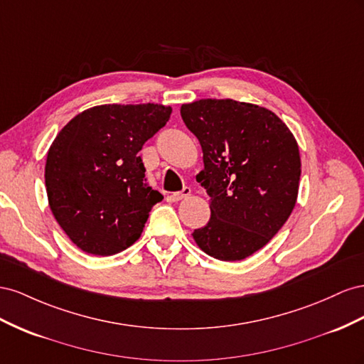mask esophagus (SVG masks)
<instances>
[{
    "label": "esophagus",
    "instance_id": "1",
    "mask_svg": "<svg viewBox=\"0 0 364 364\" xmlns=\"http://www.w3.org/2000/svg\"><path fill=\"white\" fill-rule=\"evenodd\" d=\"M189 195H191V188H183L181 192L172 193V195L169 196V198H171V201H173V203H178V201H181V200H184V198H188Z\"/></svg>",
    "mask_w": 364,
    "mask_h": 364
}]
</instances>
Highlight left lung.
<instances>
[{"mask_svg":"<svg viewBox=\"0 0 364 364\" xmlns=\"http://www.w3.org/2000/svg\"><path fill=\"white\" fill-rule=\"evenodd\" d=\"M180 112L200 140L204 169L196 181L210 196V220L193 240L215 259L242 261L267 245L294 209L297 141L273 111L253 103L201 99Z\"/></svg>","mask_w":364,"mask_h":364,"instance_id":"obj_1","label":"left lung"}]
</instances>
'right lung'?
<instances>
[{
	"mask_svg": "<svg viewBox=\"0 0 364 364\" xmlns=\"http://www.w3.org/2000/svg\"><path fill=\"white\" fill-rule=\"evenodd\" d=\"M159 103L100 105L73 117L51 143L46 188L51 213L82 252L111 256L136 242L163 200L139 152L171 117Z\"/></svg>",
	"mask_w": 364,
	"mask_h": 364,
	"instance_id": "right-lung-1",
	"label": "right lung"
}]
</instances>
